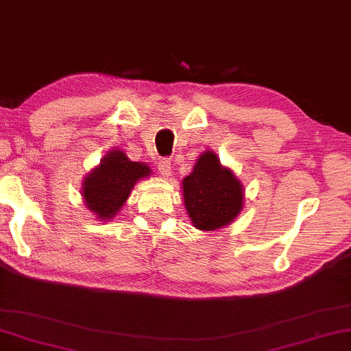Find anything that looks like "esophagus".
Listing matches in <instances>:
<instances>
[{
	"label": "esophagus",
	"mask_w": 351,
	"mask_h": 351,
	"mask_svg": "<svg viewBox=\"0 0 351 351\" xmlns=\"http://www.w3.org/2000/svg\"><path fill=\"white\" fill-rule=\"evenodd\" d=\"M158 169H159L162 176L169 178L171 175V162L169 159H160L158 164Z\"/></svg>",
	"instance_id": "1"
}]
</instances>
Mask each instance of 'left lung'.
Returning <instances> with one entry per match:
<instances>
[{
	"instance_id": "obj_1",
	"label": "left lung",
	"mask_w": 351,
	"mask_h": 351,
	"mask_svg": "<svg viewBox=\"0 0 351 351\" xmlns=\"http://www.w3.org/2000/svg\"><path fill=\"white\" fill-rule=\"evenodd\" d=\"M182 197L193 227L205 232L230 226L241 213V181L213 151H205L189 176L182 180Z\"/></svg>"
}]
</instances>
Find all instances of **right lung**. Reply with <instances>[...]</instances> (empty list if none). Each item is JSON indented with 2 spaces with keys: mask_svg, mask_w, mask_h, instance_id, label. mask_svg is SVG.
<instances>
[{
  "mask_svg": "<svg viewBox=\"0 0 351 351\" xmlns=\"http://www.w3.org/2000/svg\"><path fill=\"white\" fill-rule=\"evenodd\" d=\"M149 175L151 169L143 162H132L121 149H112L83 180V200L94 216L110 221L128 200L135 182Z\"/></svg>",
  "mask_w": 351,
  "mask_h": 351,
  "instance_id": "add662e5",
  "label": "right lung"
}]
</instances>
